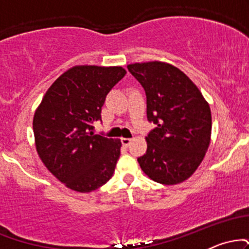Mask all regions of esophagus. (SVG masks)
Segmentation results:
<instances>
[{
    "label": "esophagus",
    "instance_id": "obj_1",
    "mask_svg": "<svg viewBox=\"0 0 249 249\" xmlns=\"http://www.w3.org/2000/svg\"><path fill=\"white\" fill-rule=\"evenodd\" d=\"M131 141H132V139H131V138H122V144H123V146L127 147L128 145H130Z\"/></svg>",
    "mask_w": 249,
    "mask_h": 249
}]
</instances>
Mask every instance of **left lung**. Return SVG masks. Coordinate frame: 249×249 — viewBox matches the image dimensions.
Returning <instances> with one entry per match:
<instances>
[{"label": "left lung", "instance_id": "obj_1", "mask_svg": "<svg viewBox=\"0 0 249 249\" xmlns=\"http://www.w3.org/2000/svg\"><path fill=\"white\" fill-rule=\"evenodd\" d=\"M146 93L147 151L138 162L148 178L164 185L185 181L198 168L211 142L208 103L182 71L164 62L127 65Z\"/></svg>", "mask_w": 249, "mask_h": 249}]
</instances>
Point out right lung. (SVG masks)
I'll return each instance as SVG.
<instances>
[{
  "label": "right lung",
  "mask_w": 249,
  "mask_h": 249,
  "mask_svg": "<svg viewBox=\"0 0 249 249\" xmlns=\"http://www.w3.org/2000/svg\"><path fill=\"white\" fill-rule=\"evenodd\" d=\"M122 67L78 65L48 89L34 116L36 150L45 167L76 192H92L110 180L121 156L119 139L93 132Z\"/></svg>",
  "instance_id": "right-lung-1"
}]
</instances>
